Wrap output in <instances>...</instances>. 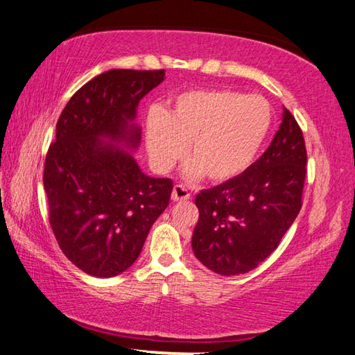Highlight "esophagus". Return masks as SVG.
<instances>
[{
	"instance_id": "esophagus-1",
	"label": "esophagus",
	"mask_w": 355,
	"mask_h": 355,
	"mask_svg": "<svg viewBox=\"0 0 355 355\" xmlns=\"http://www.w3.org/2000/svg\"><path fill=\"white\" fill-rule=\"evenodd\" d=\"M191 198L190 191L187 190L185 187L182 185H175V188H173V193H171V199L175 202H184V200H188Z\"/></svg>"
}]
</instances>
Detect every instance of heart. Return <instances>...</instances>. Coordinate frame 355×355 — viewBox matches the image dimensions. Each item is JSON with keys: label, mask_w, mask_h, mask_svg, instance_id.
Masks as SVG:
<instances>
[{"label": "heart", "mask_w": 355, "mask_h": 355, "mask_svg": "<svg viewBox=\"0 0 355 355\" xmlns=\"http://www.w3.org/2000/svg\"><path fill=\"white\" fill-rule=\"evenodd\" d=\"M272 118L269 101L261 96L235 89L185 92L164 116H148V155L157 170L167 171L188 146V178L205 175L212 184L231 182L257 159Z\"/></svg>", "instance_id": "heart-1"}]
</instances>
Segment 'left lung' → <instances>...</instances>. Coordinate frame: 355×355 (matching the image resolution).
I'll return each mask as SVG.
<instances>
[{
  "label": "left lung",
  "mask_w": 355,
  "mask_h": 355,
  "mask_svg": "<svg viewBox=\"0 0 355 355\" xmlns=\"http://www.w3.org/2000/svg\"><path fill=\"white\" fill-rule=\"evenodd\" d=\"M306 148L296 118L284 109L270 146L231 182L196 196L193 250L223 277L246 273L278 248L302 208Z\"/></svg>",
  "instance_id": "left-lung-1"
}]
</instances>
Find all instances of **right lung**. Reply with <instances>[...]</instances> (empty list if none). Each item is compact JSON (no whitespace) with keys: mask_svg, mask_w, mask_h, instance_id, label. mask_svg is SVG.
Returning a JSON list of instances; mask_svg holds the SVG:
<instances>
[{"mask_svg":"<svg viewBox=\"0 0 355 355\" xmlns=\"http://www.w3.org/2000/svg\"><path fill=\"white\" fill-rule=\"evenodd\" d=\"M164 76L165 69L106 71L69 98L58 120L44 167L49 220L65 257L92 277L129 269L168 207L171 179L146 176L132 155L101 143L138 146L139 129L129 121Z\"/></svg>","mask_w":355,"mask_h":355,"instance_id":"1","label":"right lung"}]
</instances>
